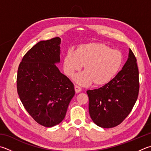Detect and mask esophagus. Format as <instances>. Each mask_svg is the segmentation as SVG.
I'll use <instances>...</instances> for the list:
<instances>
[{
    "label": "esophagus",
    "instance_id": "1",
    "mask_svg": "<svg viewBox=\"0 0 151 151\" xmlns=\"http://www.w3.org/2000/svg\"><path fill=\"white\" fill-rule=\"evenodd\" d=\"M75 90L76 93H78V92H81L82 88L80 86H76H76H75Z\"/></svg>",
    "mask_w": 151,
    "mask_h": 151
}]
</instances>
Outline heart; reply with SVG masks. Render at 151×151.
<instances>
[{
    "label": "heart",
    "instance_id": "obj_1",
    "mask_svg": "<svg viewBox=\"0 0 151 151\" xmlns=\"http://www.w3.org/2000/svg\"><path fill=\"white\" fill-rule=\"evenodd\" d=\"M123 61L119 51L102 43H87L78 45L76 51L68 49L63 58V69L71 76L84 65L85 70L74 76V81L82 86H88L93 82L103 85L119 73Z\"/></svg>",
    "mask_w": 151,
    "mask_h": 151
}]
</instances>
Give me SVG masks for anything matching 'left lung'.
Listing matches in <instances>:
<instances>
[{
    "label": "left lung",
    "mask_w": 151,
    "mask_h": 151,
    "mask_svg": "<svg viewBox=\"0 0 151 151\" xmlns=\"http://www.w3.org/2000/svg\"><path fill=\"white\" fill-rule=\"evenodd\" d=\"M139 90L137 59L129 49L127 61L112 80L99 88L86 91L92 121L102 128L119 125L132 110Z\"/></svg>",
    "instance_id": "left-lung-1"
}]
</instances>
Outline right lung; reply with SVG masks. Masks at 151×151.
<instances>
[{
	"mask_svg": "<svg viewBox=\"0 0 151 151\" xmlns=\"http://www.w3.org/2000/svg\"><path fill=\"white\" fill-rule=\"evenodd\" d=\"M61 42L59 37L38 42L24 56L18 70L22 103L35 122L47 127L63 120L75 93L72 82L55 65L60 63Z\"/></svg>",
	"mask_w": 151,
	"mask_h": 151,
	"instance_id": "1",
	"label": "right lung"
}]
</instances>
